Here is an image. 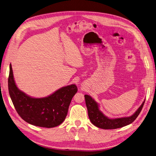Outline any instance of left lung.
<instances>
[{
    "label": "left lung",
    "instance_id": "left-lung-1",
    "mask_svg": "<svg viewBox=\"0 0 156 156\" xmlns=\"http://www.w3.org/2000/svg\"><path fill=\"white\" fill-rule=\"evenodd\" d=\"M88 114L91 122L98 128L103 129H115L129 125L137 119L144 106L145 100L138 110L130 117L115 119H108L98 108V103L88 95H85Z\"/></svg>",
    "mask_w": 156,
    "mask_h": 156
}]
</instances>
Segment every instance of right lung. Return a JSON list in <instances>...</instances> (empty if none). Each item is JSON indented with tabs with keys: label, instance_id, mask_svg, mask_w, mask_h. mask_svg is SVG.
<instances>
[{
	"label": "right lung",
	"instance_id": "add662e5",
	"mask_svg": "<svg viewBox=\"0 0 156 156\" xmlns=\"http://www.w3.org/2000/svg\"><path fill=\"white\" fill-rule=\"evenodd\" d=\"M8 88L19 115L31 125L46 128L56 127L65 120L71 99L78 91L75 85H71L62 87L48 97L35 98L29 97L17 88L11 65Z\"/></svg>",
	"mask_w": 156,
	"mask_h": 156
}]
</instances>
